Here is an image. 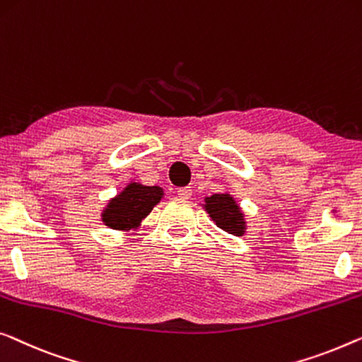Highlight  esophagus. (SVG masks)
Listing matches in <instances>:
<instances>
[{
	"label": "esophagus",
	"mask_w": 362,
	"mask_h": 362,
	"mask_svg": "<svg viewBox=\"0 0 362 362\" xmlns=\"http://www.w3.org/2000/svg\"><path fill=\"white\" fill-rule=\"evenodd\" d=\"M177 196H180L181 199H189L191 194H192V189L189 186H185V187H180V189L176 191Z\"/></svg>",
	"instance_id": "1"
}]
</instances>
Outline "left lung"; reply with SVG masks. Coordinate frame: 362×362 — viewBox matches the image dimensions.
Returning <instances> with one entry per match:
<instances>
[{
  "mask_svg": "<svg viewBox=\"0 0 362 362\" xmlns=\"http://www.w3.org/2000/svg\"><path fill=\"white\" fill-rule=\"evenodd\" d=\"M206 211L211 214V217L218 228L223 232L240 235L245 230L243 214L232 197L228 194H214L211 197H206Z\"/></svg>",
  "mask_w": 362,
  "mask_h": 362,
  "instance_id": "1",
  "label": "left lung"
}]
</instances>
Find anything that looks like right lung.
Listing matches in <instances>:
<instances>
[{
  "instance_id": "1",
  "label": "right lung",
  "mask_w": 362,
  "mask_h": 362,
  "mask_svg": "<svg viewBox=\"0 0 362 362\" xmlns=\"http://www.w3.org/2000/svg\"><path fill=\"white\" fill-rule=\"evenodd\" d=\"M163 196L158 186H142L132 182L114 197L103 214V222L116 230L134 228L151 212Z\"/></svg>"
}]
</instances>
